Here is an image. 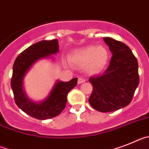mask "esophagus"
I'll list each match as a JSON object with an SVG mask.
<instances>
[{
    "label": "esophagus",
    "mask_w": 149,
    "mask_h": 149,
    "mask_svg": "<svg viewBox=\"0 0 149 149\" xmlns=\"http://www.w3.org/2000/svg\"><path fill=\"white\" fill-rule=\"evenodd\" d=\"M85 82V79L81 78V77H79V78L78 79V83L79 84H82V83H83V82Z\"/></svg>",
    "instance_id": "obj_1"
}]
</instances>
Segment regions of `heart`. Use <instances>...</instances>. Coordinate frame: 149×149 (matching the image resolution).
I'll return each mask as SVG.
<instances>
[{"label": "heart", "instance_id": "b5f03b06", "mask_svg": "<svg viewBox=\"0 0 149 149\" xmlns=\"http://www.w3.org/2000/svg\"><path fill=\"white\" fill-rule=\"evenodd\" d=\"M109 58L108 49L104 46H88L70 54L71 63L83 66L88 64V69L92 73H100L107 66Z\"/></svg>", "mask_w": 149, "mask_h": 149}]
</instances>
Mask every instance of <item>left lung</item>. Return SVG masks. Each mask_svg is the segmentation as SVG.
Here are the masks:
<instances>
[{
	"label": "left lung",
	"mask_w": 149,
	"mask_h": 149,
	"mask_svg": "<svg viewBox=\"0 0 149 149\" xmlns=\"http://www.w3.org/2000/svg\"><path fill=\"white\" fill-rule=\"evenodd\" d=\"M112 54L109 65L102 74L89 79L93 86L91 106L101 112H112L131 102L139 85L138 62L126 44L103 37Z\"/></svg>",
	"instance_id": "left-lung-1"
}]
</instances>
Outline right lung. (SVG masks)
Here are the masks:
<instances>
[{"mask_svg": "<svg viewBox=\"0 0 149 149\" xmlns=\"http://www.w3.org/2000/svg\"><path fill=\"white\" fill-rule=\"evenodd\" d=\"M58 46L57 39L40 41L21 52L13 64L11 88L15 103L23 112L37 119H49L58 116L65 108L69 91L77 85V78L69 82L57 81L47 98L39 103L29 100L24 94L23 79L28 70L37 61L56 54Z\"/></svg>", "mask_w": 149, "mask_h": 149, "instance_id": "right-lung-1", "label": "right lung"}]
</instances>
